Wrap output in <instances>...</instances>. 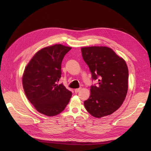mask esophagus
<instances>
[{"label": "esophagus", "instance_id": "esophagus-1", "mask_svg": "<svg viewBox=\"0 0 151 151\" xmlns=\"http://www.w3.org/2000/svg\"><path fill=\"white\" fill-rule=\"evenodd\" d=\"M81 89V88H78V89H75V92L76 93H78V92H80V91Z\"/></svg>", "mask_w": 151, "mask_h": 151}]
</instances>
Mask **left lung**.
<instances>
[{
    "instance_id": "1",
    "label": "left lung",
    "mask_w": 151,
    "mask_h": 151,
    "mask_svg": "<svg viewBox=\"0 0 151 151\" xmlns=\"http://www.w3.org/2000/svg\"><path fill=\"white\" fill-rule=\"evenodd\" d=\"M83 58L88 65L92 80L90 97L84 102L92 116L110 115L122 105L128 91L129 70L125 60L106 46L81 48Z\"/></svg>"
}]
</instances>
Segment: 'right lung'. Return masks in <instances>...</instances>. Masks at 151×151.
Segmentation results:
<instances>
[{
    "label": "right lung",
    "mask_w": 151,
    "mask_h": 151,
    "mask_svg": "<svg viewBox=\"0 0 151 151\" xmlns=\"http://www.w3.org/2000/svg\"><path fill=\"white\" fill-rule=\"evenodd\" d=\"M71 47L54 45L38 51L26 66L22 86L29 101L39 113L55 116L64 109L71 97V91L63 84L61 63Z\"/></svg>",
    "instance_id": "1"
}]
</instances>
